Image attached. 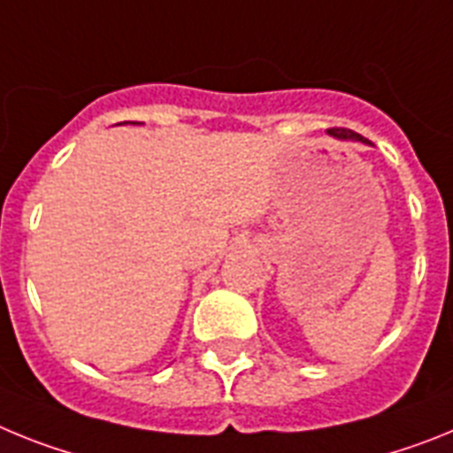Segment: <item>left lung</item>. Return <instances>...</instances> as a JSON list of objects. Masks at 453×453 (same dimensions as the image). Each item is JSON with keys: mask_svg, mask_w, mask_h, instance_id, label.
I'll use <instances>...</instances> for the list:
<instances>
[{"mask_svg": "<svg viewBox=\"0 0 453 453\" xmlns=\"http://www.w3.org/2000/svg\"><path fill=\"white\" fill-rule=\"evenodd\" d=\"M328 134H333L335 139H342V141H363V143H369L365 136H360V134H356L353 129H342V127H335V129H328Z\"/></svg>", "mask_w": 453, "mask_h": 453, "instance_id": "left-lung-1", "label": "left lung"}]
</instances>
